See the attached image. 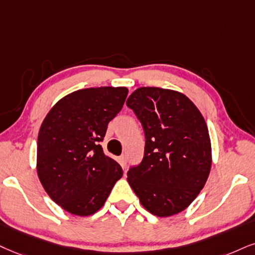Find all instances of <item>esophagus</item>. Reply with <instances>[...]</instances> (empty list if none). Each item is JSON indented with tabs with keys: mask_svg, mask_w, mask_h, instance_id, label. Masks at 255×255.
Wrapping results in <instances>:
<instances>
[{
	"mask_svg": "<svg viewBox=\"0 0 255 255\" xmlns=\"http://www.w3.org/2000/svg\"><path fill=\"white\" fill-rule=\"evenodd\" d=\"M118 162H119V164H121L123 168H125V166H127V163H128V157H127V155H122V156H119L118 157Z\"/></svg>",
	"mask_w": 255,
	"mask_h": 255,
	"instance_id": "obj_1",
	"label": "esophagus"
}]
</instances>
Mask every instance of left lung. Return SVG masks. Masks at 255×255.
Instances as JSON below:
<instances>
[{"label": "left lung", "mask_w": 255, "mask_h": 255, "mask_svg": "<svg viewBox=\"0 0 255 255\" xmlns=\"http://www.w3.org/2000/svg\"><path fill=\"white\" fill-rule=\"evenodd\" d=\"M127 105L145 134L143 159L128 169V184L151 214L181 213L200 194L212 166L203 116L184 94L159 87H139Z\"/></svg>", "instance_id": "8db88e82"}]
</instances>
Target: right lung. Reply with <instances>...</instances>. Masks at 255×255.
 <instances>
[{"label":"right lung","mask_w":255,"mask_h":255,"mask_svg":"<svg viewBox=\"0 0 255 255\" xmlns=\"http://www.w3.org/2000/svg\"><path fill=\"white\" fill-rule=\"evenodd\" d=\"M128 92L110 86L75 91L59 100L41 124L37 176L49 197L71 214H94L123 176L100 142Z\"/></svg>","instance_id":"add662e5"}]
</instances>
